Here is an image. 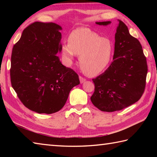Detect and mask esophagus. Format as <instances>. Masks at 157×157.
I'll list each match as a JSON object with an SVG mask.
<instances>
[{
  "instance_id": "esophagus-1",
  "label": "esophagus",
  "mask_w": 157,
  "mask_h": 157,
  "mask_svg": "<svg viewBox=\"0 0 157 157\" xmlns=\"http://www.w3.org/2000/svg\"><path fill=\"white\" fill-rule=\"evenodd\" d=\"M86 80V79L84 78H83V77H82V76H79V81H80L81 84H82V83L85 82Z\"/></svg>"
}]
</instances>
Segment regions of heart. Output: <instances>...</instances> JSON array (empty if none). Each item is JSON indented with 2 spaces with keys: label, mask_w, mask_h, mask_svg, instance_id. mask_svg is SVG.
I'll list each match as a JSON object with an SVG mask.
<instances>
[{
  "label": "heart",
  "mask_w": 157,
  "mask_h": 157,
  "mask_svg": "<svg viewBox=\"0 0 157 157\" xmlns=\"http://www.w3.org/2000/svg\"><path fill=\"white\" fill-rule=\"evenodd\" d=\"M61 53L67 63L75 55H79V63L82 71L90 76L105 71L111 61L113 44L108 38L101 37L87 28H79L71 32L68 42H63Z\"/></svg>",
  "instance_id": "heart-1"
}]
</instances>
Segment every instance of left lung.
Instances as JSON below:
<instances>
[{"mask_svg":"<svg viewBox=\"0 0 157 157\" xmlns=\"http://www.w3.org/2000/svg\"><path fill=\"white\" fill-rule=\"evenodd\" d=\"M118 21L113 61L104 73L92 79L95 88L91 101L105 112L120 111L138 101L144 92L148 72L140 42L130 35L124 23ZM96 23L106 25L111 21Z\"/></svg>","mask_w":157,"mask_h":157,"instance_id":"left-lung-1","label":"left lung"}]
</instances>
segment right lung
Masks as SVG:
<instances>
[{
  "instance_id": "1",
  "label": "right lung",
  "mask_w": 157,
  "mask_h": 157,
  "mask_svg": "<svg viewBox=\"0 0 157 157\" xmlns=\"http://www.w3.org/2000/svg\"><path fill=\"white\" fill-rule=\"evenodd\" d=\"M61 29L55 23L34 22L13 48L11 86L23 105L38 113L60 111L71 90L80 83L77 73L56 55L61 51Z\"/></svg>"
}]
</instances>
